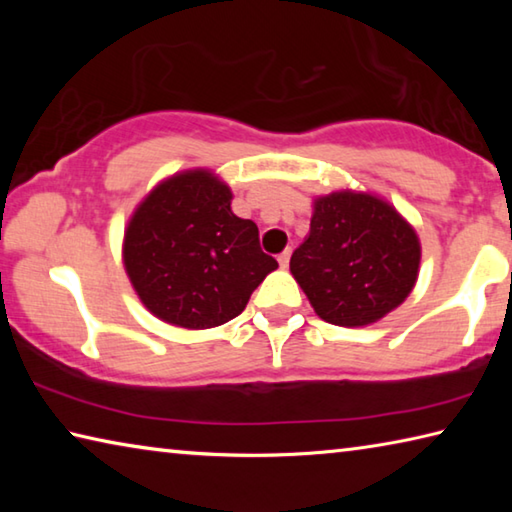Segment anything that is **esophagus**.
Segmentation results:
<instances>
[{
  "mask_svg": "<svg viewBox=\"0 0 512 512\" xmlns=\"http://www.w3.org/2000/svg\"><path fill=\"white\" fill-rule=\"evenodd\" d=\"M289 259H291V250H289V248L284 250V253L277 255V262H280V266H282V268H287V266H289Z\"/></svg>",
  "mask_w": 512,
  "mask_h": 512,
  "instance_id": "1",
  "label": "esophagus"
}]
</instances>
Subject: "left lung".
<instances>
[{"instance_id": "1", "label": "left lung", "mask_w": 512, "mask_h": 512, "mask_svg": "<svg viewBox=\"0 0 512 512\" xmlns=\"http://www.w3.org/2000/svg\"><path fill=\"white\" fill-rule=\"evenodd\" d=\"M420 241L400 214L370 194L318 198L309 237L293 250L291 273L325 323L361 327L409 296Z\"/></svg>"}]
</instances>
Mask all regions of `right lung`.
I'll return each instance as SVG.
<instances>
[{"label": "right lung", "mask_w": 512, "mask_h": 512, "mask_svg": "<svg viewBox=\"0 0 512 512\" xmlns=\"http://www.w3.org/2000/svg\"><path fill=\"white\" fill-rule=\"evenodd\" d=\"M230 201L228 185L198 169L164 180L135 210L124 266L144 307L164 323H228L277 268L257 225L232 214Z\"/></svg>", "instance_id": "1"}]
</instances>
